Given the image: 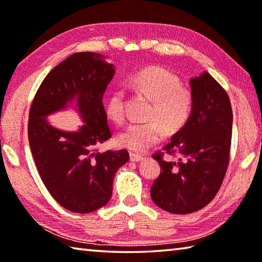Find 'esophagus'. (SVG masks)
Segmentation results:
<instances>
[{
    "instance_id": "esophagus-1",
    "label": "esophagus",
    "mask_w": 262,
    "mask_h": 262,
    "mask_svg": "<svg viewBox=\"0 0 262 262\" xmlns=\"http://www.w3.org/2000/svg\"><path fill=\"white\" fill-rule=\"evenodd\" d=\"M129 158H130V162H141L142 159H143V157H142L141 155L134 154V152H130Z\"/></svg>"
}]
</instances>
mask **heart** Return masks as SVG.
Wrapping results in <instances>:
<instances>
[{"mask_svg": "<svg viewBox=\"0 0 262 262\" xmlns=\"http://www.w3.org/2000/svg\"><path fill=\"white\" fill-rule=\"evenodd\" d=\"M129 86L137 94L151 100L147 113L148 121L130 123L118 136L121 147L145 151L164 137L173 135L188 122L193 110L192 94L181 86L180 79L168 70L151 66L139 70L129 79ZM108 117L121 123L125 120V92L115 89L106 105Z\"/></svg>", "mask_w": 262, "mask_h": 262, "instance_id": "heart-1", "label": "heart"}]
</instances>
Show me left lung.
I'll return each instance as SVG.
<instances>
[{"mask_svg":"<svg viewBox=\"0 0 262 262\" xmlns=\"http://www.w3.org/2000/svg\"><path fill=\"white\" fill-rule=\"evenodd\" d=\"M193 110L188 122L163 148L177 161L154 158L161 174L150 195L156 205L172 214L202 209L222 185L229 164L232 135V108L228 94L209 73L190 78Z\"/></svg>","mask_w":262,"mask_h":262,"instance_id":"obj_1","label":"left lung"}]
</instances>
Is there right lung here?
<instances>
[{"label": "right lung", "instance_id": "add662e5", "mask_svg": "<svg viewBox=\"0 0 262 262\" xmlns=\"http://www.w3.org/2000/svg\"><path fill=\"white\" fill-rule=\"evenodd\" d=\"M115 67L92 52L70 55L53 68L39 86L29 114V143L43 185L60 205L88 214L104 207L127 150L99 152L111 137L103 96ZM74 104L83 120L76 132L52 126L47 117Z\"/></svg>", "mask_w": 262, "mask_h": 262}]
</instances>
